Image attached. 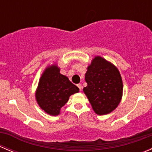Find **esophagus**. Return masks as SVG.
I'll list each match as a JSON object with an SVG mask.
<instances>
[{"instance_id": "1", "label": "esophagus", "mask_w": 152, "mask_h": 152, "mask_svg": "<svg viewBox=\"0 0 152 152\" xmlns=\"http://www.w3.org/2000/svg\"><path fill=\"white\" fill-rule=\"evenodd\" d=\"M77 87H79V90H82V85H80V84H79V85H77Z\"/></svg>"}]
</instances>
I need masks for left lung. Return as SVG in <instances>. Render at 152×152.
<instances>
[{"mask_svg": "<svg viewBox=\"0 0 152 152\" xmlns=\"http://www.w3.org/2000/svg\"><path fill=\"white\" fill-rule=\"evenodd\" d=\"M85 81L87 86L83 91L96 114H109L118 106L123 94V82L119 70L111 62L96 56L87 67Z\"/></svg>", "mask_w": 152, "mask_h": 152, "instance_id": "1", "label": "left lung"}]
</instances>
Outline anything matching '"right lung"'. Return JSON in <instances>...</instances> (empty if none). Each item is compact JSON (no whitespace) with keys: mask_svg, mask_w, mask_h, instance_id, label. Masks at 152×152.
<instances>
[{"mask_svg":"<svg viewBox=\"0 0 152 152\" xmlns=\"http://www.w3.org/2000/svg\"><path fill=\"white\" fill-rule=\"evenodd\" d=\"M79 89L60 73V68L52 65L42 73L35 96L38 105L50 115H58L60 110L68 101L69 97L79 93Z\"/></svg>","mask_w":152,"mask_h":152,"instance_id":"obj_1","label":"right lung"}]
</instances>
